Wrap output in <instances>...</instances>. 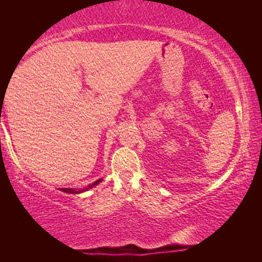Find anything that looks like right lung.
Listing matches in <instances>:
<instances>
[{"instance_id": "add662e5", "label": "right lung", "mask_w": 262, "mask_h": 262, "mask_svg": "<svg viewBox=\"0 0 262 262\" xmlns=\"http://www.w3.org/2000/svg\"><path fill=\"white\" fill-rule=\"evenodd\" d=\"M102 179H99V180H97L96 182H93L91 186H89L86 189H81V190H75V189H72V188H60V190L62 191H64V192H68V193H80V192H83V191H85V190H88V189H90V188H92V187H94L96 185H98V183L101 181Z\"/></svg>"}]
</instances>
